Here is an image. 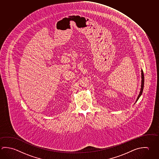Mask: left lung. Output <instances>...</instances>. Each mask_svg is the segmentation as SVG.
<instances>
[{
  "instance_id": "obj_1",
  "label": "left lung",
  "mask_w": 159,
  "mask_h": 159,
  "mask_svg": "<svg viewBox=\"0 0 159 159\" xmlns=\"http://www.w3.org/2000/svg\"><path fill=\"white\" fill-rule=\"evenodd\" d=\"M141 89H140V92H139V94L138 95V97L137 98L136 100V102L134 103H136L137 101L139 100V97H141V95L142 94V92H143V86H144V75H143V70H141Z\"/></svg>"
}]
</instances>
